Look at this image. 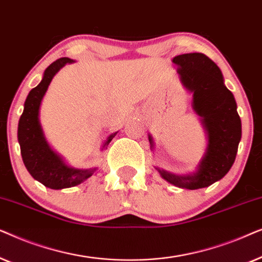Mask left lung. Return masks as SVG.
<instances>
[{
  "mask_svg": "<svg viewBox=\"0 0 262 262\" xmlns=\"http://www.w3.org/2000/svg\"><path fill=\"white\" fill-rule=\"evenodd\" d=\"M184 87L193 93V110L202 118L207 134V146L193 174L177 175L160 169L169 184L186 189H198L221 180L235 162L241 141V119L232 93L224 85L217 64L204 53H185L173 58ZM151 148L154 141L149 135Z\"/></svg>",
  "mask_w": 262,
  "mask_h": 262,
  "instance_id": "1",
  "label": "left lung"
}]
</instances>
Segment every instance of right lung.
Masks as SVG:
<instances>
[{"label":"right lung","instance_id":"1","mask_svg":"<svg viewBox=\"0 0 262 262\" xmlns=\"http://www.w3.org/2000/svg\"><path fill=\"white\" fill-rule=\"evenodd\" d=\"M73 62V59L63 57L46 68L40 83L28 93L17 126V139L25 167L35 180L52 189H63L80 185L96 170V168L76 169L67 166L62 157L50 148L39 121L41 100L53 76L66 64ZM116 135L117 132L108 136L103 143V148L110 144Z\"/></svg>","mask_w":262,"mask_h":262}]
</instances>
